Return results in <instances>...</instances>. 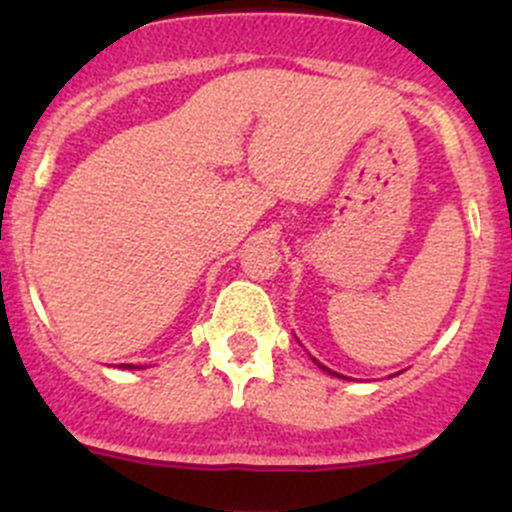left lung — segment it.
Returning <instances> with one entry per match:
<instances>
[{"label":"left lung","instance_id":"1","mask_svg":"<svg viewBox=\"0 0 512 512\" xmlns=\"http://www.w3.org/2000/svg\"><path fill=\"white\" fill-rule=\"evenodd\" d=\"M314 361H317V359H314ZM317 366H319V369H322V371H327V374H332V376H342V374H337V371L327 369V366H324V364H319V361H317ZM342 379H347V376H342Z\"/></svg>","mask_w":512,"mask_h":512}]
</instances>
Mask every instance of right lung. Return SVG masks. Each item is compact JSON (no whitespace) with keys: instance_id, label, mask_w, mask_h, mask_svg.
<instances>
[{"instance_id":"obj_1","label":"right lung","mask_w":512,"mask_h":512,"mask_svg":"<svg viewBox=\"0 0 512 512\" xmlns=\"http://www.w3.org/2000/svg\"><path fill=\"white\" fill-rule=\"evenodd\" d=\"M118 366H121V369H138L136 364H118Z\"/></svg>"}]
</instances>
